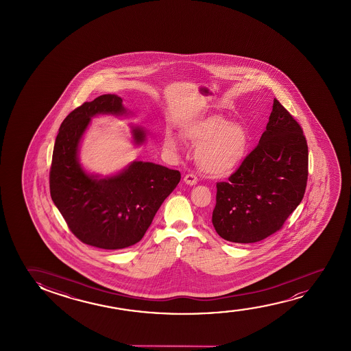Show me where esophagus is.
Masks as SVG:
<instances>
[{
    "label": "esophagus",
    "mask_w": 351,
    "mask_h": 351,
    "mask_svg": "<svg viewBox=\"0 0 351 351\" xmlns=\"http://www.w3.org/2000/svg\"><path fill=\"white\" fill-rule=\"evenodd\" d=\"M183 181H184V183L188 184V186H195L197 183V178L195 175H193V173H188V175H186L184 178H183Z\"/></svg>",
    "instance_id": "1"
}]
</instances>
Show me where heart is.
Here are the masks:
<instances>
[{"mask_svg": "<svg viewBox=\"0 0 351 351\" xmlns=\"http://www.w3.org/2000/svg\"><path fill=\"white\" fill-rule=\"evenodd\" d=\"M183 139L197 145L195 163L210 178H226L243 163L250 149V134L239 121L221 115L207 116L182 130ZM163 145L170 154H178L181 144L171 133L164 135Z\"/></svg>", "mask_w": 351, "mask_h": 351, "instance_id": "1", "label": "heart"}]
</instances>
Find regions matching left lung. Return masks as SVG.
<instances>
[{"instance_id": "left-lung-1", "label": "left lung", "mask_w": 351, "mask_h": 351, "mask_svg": "<svg viewBox=\"0 0 351 351\" xmlns=\"http://www.w3.org/2000/svg\"><path fill=\"white\" fill-rule=\"evenodd\" d=\"M308 146L302 128L277 99L259 144L228 182L217 183L212 224L235 243L264 240L283 226L302 202Z\"/></svg>"}]
</instances>
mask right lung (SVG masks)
I'll return each mask as SVG.
<instances>
[{
    "mask_svg": "<svg viewBox=\"0 0 351 351\" xmlns=\"http://www.w3.org/2000/svg\"><path fill=\"white\" fill-rule=\"evenodd\" d=\"M99 115L128 116L130 111L121 97L103 95L63 120L53 146L50 194L79 240L101 250H123L144 237L181 173L141 160L112 175L88 173L79 159L80 145L92 119ZM130 133L135 146L145 144L144 127L132 125Z\"/></svg>",
    "mask_w": 351,
    "mask_h": 351,
    "instance_id": "1",
    "label": "right lung"
}]
</instances>
